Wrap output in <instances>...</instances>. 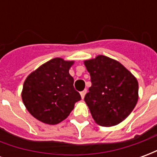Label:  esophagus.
<instances>
[{"instance_id":"1","label":"esophagus","mask_w":157,"mask_h":157,"mask_svg":"<svg viewBox=\"0 0 157 157\" xmlns=\"http://www.w3.org/2000/svg\"><path fill=\"white\" fill-rule=\"evenodd\" d=\"M86 93V90H84V91H82V92H81V97H82V99H84V98H85Z\"/></svg>"}]
</instances>
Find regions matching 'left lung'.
<instances>
[{
    "label": "left lung",
    "instance_id": "1",
    "mask_svg": "<svg viewBox=\"0 0 157 157\" xmlns=\"http://www.w3.org/2000/svg\"><path fill=\"white\" fill-rule=\"evenodd\" d=\"M92 86L85 96L94 121L111 127L124 121L139 98L137 79L120 62L105 55L84 60Z\"/></svg>",
    "mask_w": 157,
    "mask_h": 157
}]
</instances>
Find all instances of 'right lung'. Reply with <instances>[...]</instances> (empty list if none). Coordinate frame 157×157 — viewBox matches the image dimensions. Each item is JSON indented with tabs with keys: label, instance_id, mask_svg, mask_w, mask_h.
<instances>
[{
	"label": "right lung",
	"instance_id": "1",
	"mask_svg": "<svg viewBox=\"0 0 157 157\" xmlns=\"http://www.w3.org/2000/svg\"><path fill=\"white\" fill-rule=\"evenodd\" d=\"M75 61L55 58L30 73L23 83L22 99L35 118L47 124L65 120L81 96L73 86L69 70Z\"/></svg>",
	"mask_w": 157,
	"mask_h": 157
}]
</instances>
